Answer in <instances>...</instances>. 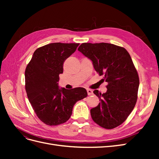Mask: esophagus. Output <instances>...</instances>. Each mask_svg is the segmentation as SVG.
Listing matches in <instances>:
<instances>
[{
  "instance_id": "esophagus-1",
  "label": "esophagus",
  "mask_w": 159,
  "mask_h": 159,
  "mask_svg": "<svg viewBox=\"0 0 159 159\" xmlns=\"http://www.w3.org/2000/svg\"><path fill=\"white\" fill-rule=\"evenodd\" d=\"M87 92H88V95H92L93 94V91L90 89H87Z\"/></svg>"
}]
</instances>
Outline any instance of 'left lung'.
Segmentation results:
<instances>
[{"mask_svg": "<svg viewBox=\"0 0 159 159\" xmlns=\"http://www.w3.org/2000/svg\"><path fill=\"white\" fill-rule=\"evenodd\" d=\"M78 50L93 62L95 71L106 81L107 91H93L100 103L90 110L98 125L111 129L122 124L131 113L137 100L139 78L129 52L109 43H83Z\"/></svg>", "mask_w": 159, "mask_h": 159, "instance_id": "1", "label": "left lung"}]
</instances>
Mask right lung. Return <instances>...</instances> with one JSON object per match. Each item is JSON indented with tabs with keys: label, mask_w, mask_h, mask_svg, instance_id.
I'll use <instances>...</instances> for the list:
<instances>
[{
	"label": "right lung",
	"mask_w": 159,
	"mask_h": 159,
	"mask_svg": "<svg viewBox=\"0 0 159 159\" xmlns=\"http://www.w3.org/2000/svg\"><path fill=\"white\" fill-rule=\"evenodd\" d=\"M79 43H51L37 48L25 70V89L37 117L55 126L70 118L74 104L88 96L84 88L60 89L59 75L64 61L76 50Z\"/></svg>",
	"instance_id": "add662e5"
}]
</instances>
